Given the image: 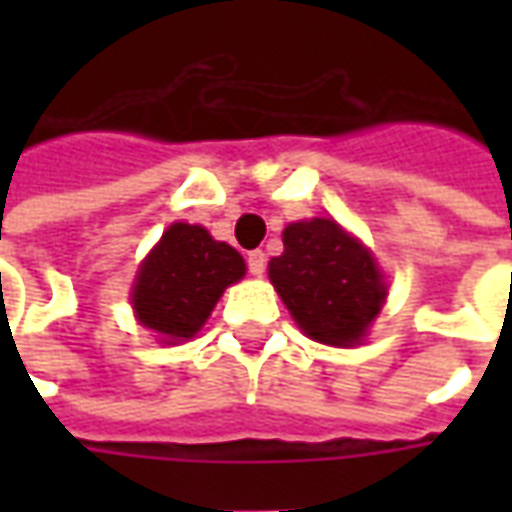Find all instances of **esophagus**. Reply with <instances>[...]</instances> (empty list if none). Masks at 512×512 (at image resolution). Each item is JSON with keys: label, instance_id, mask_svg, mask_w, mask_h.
Segmentation results:
<instances>
[{"label": "esophagus", "instance_id": "34e87169", "mask_svg": "<svg viewBox=\"0 0 512 512\" xmlns=\"http://www.w3.org/2000/svg\"><path fill=\"white\" fill-rule=\"evenodd\" d=\"M246 266H249V274L260 277V274L266 271V252H260V249L249 252V257H246Z\"/></svg>", "mask_w": 512, "mask_h": 512}]
</instances>
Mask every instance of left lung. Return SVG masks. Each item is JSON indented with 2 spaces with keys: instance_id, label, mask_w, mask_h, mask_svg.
Masks as SVG:
<instances>
[{
  "instance_id": "8db88e82",
  "label": "left lung",
  "mask_w": 512,
  "mask_h": 512,
  "mask_svg": "<svg viewBox=\"0 0 512 512\" xmlns=\"http://www.w3.org/2000/svg\"><path fill=\"white\" fill-rule=\"evenodd\" d=\"M282 244L268 277L304 334L329 345L359 343L386 296L370 252L332 219L288 224Z\"/></svg>"
}]
</instances>
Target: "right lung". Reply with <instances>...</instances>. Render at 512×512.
I'll return each instance as SVG.
<instances>
[{
    "instance_id": "right-lung-1",
    "label": "right lung",
    "mask_w": 512,
    "mask_h": 512,
    "mask_svg": "<svg viewBox=\"0 0 512 512\" xmlns=\"http://www.w3.org/2000/svg\"><path fill=\"white\" fill-rule=\"evenodd\" d=\"M244 271V257L213 241L205 227L172 224L136 274L131 296L136 318L169 340L194 337L224 288Z\"/></svg>"
}]
</instances>
